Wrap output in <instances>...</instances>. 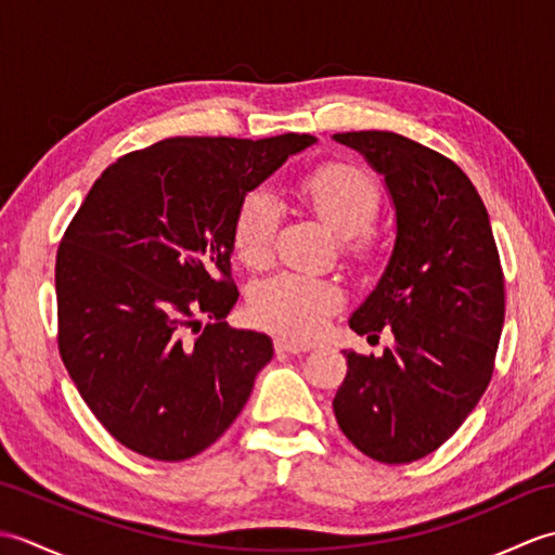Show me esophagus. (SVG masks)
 I'll return each instance as SVG.
<instances>
[{
	"label": "esophagus",
	"instance_id": "1",
	"mask_svg": "<svg viewBox=\"0 0 555 555\" xmlns=\"http://www.w3.org/2000/svg\"><path fill=\"white\" fill-rule=\"evenodd\" d=\"M274 346L279 352H291V356H298V352H308L312 346L310 344H298V340H291L286 336H279L274 340Z\"/></svg>",
	"mask_w": 555,
	"mask_h": 555
}]
</instances>
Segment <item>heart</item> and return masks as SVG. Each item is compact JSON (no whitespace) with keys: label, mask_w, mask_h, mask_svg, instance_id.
Here are the masks:
<instances>
[{"label":"heart","mask_w":555,"mask_h":555,"mask_svg":"<svg viewBox=\"0 0 555 555\" xmlns=\"http://www.w3.org/2000/svg\"><path fill=\"white\" fill-rule=\"evenodd\" d=\"M293 197L312 209L328 229L346 235L348 253L367 257L372 235L367 227L382 205L379 185L372 173L348 162H332L302 173L293 183ZM279 227L276 203L264 191L243 197L233 219V250L245 267L262 269L274 253V233ZM340 305L344 288L322 276L281 271L257 284L250 298L253 314L274 332L291 338H310L322 332Z\"/></svg>","instance_id":"1"}]
</instances>
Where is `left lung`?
I'll return each mask as SVG.
<instances>
[{
  "mask_svg": "<svg viewBox=\"0 0 555 555\" xmlns=\"http://www.w3.org/2000/svg\"><path fill=\"white\" fill-rule=\"evenodd\" d=\"M379 171L396 207V245L379 284L350 317L386 332L382 358L344 350L334 412L348 441L386 465L434 453L460 429L493 374L503 269L487 207L455 162L388 131L336 133Z\"/></svg>",
  "mask_w": 555,
  "mask_h": 555,
  "instance_id": "left-lung-1",
  "label": "left lung"
}]
</instances>
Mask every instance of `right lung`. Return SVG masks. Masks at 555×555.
Here are the masks:
<instances>
[{
    "mask_svg": "<svg viewBox=\"0 0 555 555\" xmlns=\"http://www.w3.org/2000/svg\"><path fill=\"white\" fill-rule=\"evenodd\" d=\"M314 140L169 138L92 183L56 250V340L80 398L126 448L179 463L241 415L274 348L223 322L238 300L233 219Z\"/></svg>",
    "mask_w": 555,
    "mask_h": 555,
    "instance_id": "1",
    "label": "right lung"
}]
</instances>
